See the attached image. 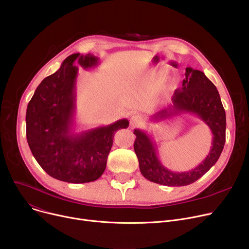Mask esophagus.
Returning a JSON list of instances; mask_svg holds the SVG:
<instances>
[{"label": "esophagus", "mask_w": 249, "mask_h": 249, "mask_svg": "<svg viewBox=\"0 0 249 249\" xmlns=\"http://www.w3.org/2000/svg\"><path fill=\"white\" fill-rule=\"evenodd\" d=\"M142 122V118L139 115H133L131 118H130V125L132 127H136L140 125Z\"/></svg>", "instance_id": "obj_1"}]
</instances>
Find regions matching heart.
I'll list each match as a JSON object with an SVG mask.
<instances>
[{"label":"heart","instance_id":"obj_1","mask_svg":"<svg viewBox=\"0 0 249 249\" xmlns=\"http://www.w3.org/2000/svg\"><path fill=\"white\" fill-rule=\"evenodd\" d=\"M160 85V80L155 76H149L144 81V87L147 90H153V89H159ZM166 89L167 90L172 89V86H169Z\"/></svg>","mask_w":249,"mask_h":249}]
</instances>
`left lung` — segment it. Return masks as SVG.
I'll use <instances>...</instances> for the list:
<instances>
[{
    "mask_svg": "<svg viewBox=\"0 0 249 249\" xmlns=\"http://www.w3.org/2000/svg\"><path fill=\"white\" fill-rule=\"evenodd\" d=\"M172 64L178 67L176 62ZM181 89H178L173 96V105L156 113L151 120L162 121L182 113L197 115L213 134L212 146L207 158L191 171L172 172L159 160L156 145L149 135L139 129H135L133 132L136 135L134 150L142 176L150 181L167 187L188 186L202 178L217 162L225 144L226 114L218 89L201 71L187 68Z\"/></svg>",
    "mask_w": 249,
    "mask_h": 249,
    "instance_id": "1",
    "label": "left lung"
}]
</instances>
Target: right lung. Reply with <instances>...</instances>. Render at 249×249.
Returning <instances> with one entry per match:
<instances>
[{"label": "right lung", "mask_w": 249, "mask_h": 249, "mask_svg": "<svg viewBox=\"0 0 249 249\" xmlns=\"http://www.w3.org/2000/svg\"><path fill=\"white\" fill-rule=\"evenodd\" d=\"M96 68L99 58L91 53H73L60 69L40 83L26 112V136L37 162L52 178L85 184L98 179L118 130L127 128V119L73 133L78 68Z\"/></svg>", "instance_id": "1"}]
</instances>
